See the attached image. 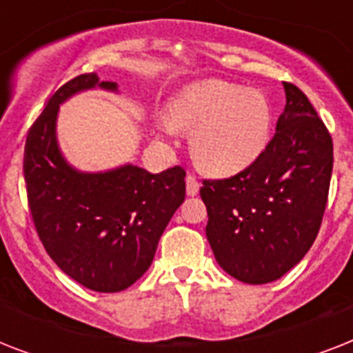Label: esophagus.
Listing matches in <instances>:
<instances>
[{
	"label": "esophagus",
	"instance_id": "obj_1",
	"mask_svg": "<svg viewBox=\"0 0 353 353\" xmlns=\"http://www.w3.org/2000/svg\"><path fill=\"white\" fill-rule=\"evenodd\" d=\"M198 192H199L198 177L192 176V174H188L187 176V194L188 196H196Z\"/></svg>",
	"mask_w": 353,
	"mask_h": 353
}]
</instances>
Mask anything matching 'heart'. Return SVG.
Here are the masks:
<instances>
[{
  "mask_svg": "<svg viewBox=\"0 0 353 353\" xmlns=\"http://www.w3.org/2000/svg\"><path fill=\"white\" fill-rule=\"evenodd\" d=\"M168 122L192 132L196 163L216 176L245 170L262 155L271 135V108L260 91L205 80L185 88L168 106Z\"/></svg>",
  "mask_w": 353,
  "mask_h": 353,
  "instance_id": "obj_1",
  "label": "heart"
}]
</instances>
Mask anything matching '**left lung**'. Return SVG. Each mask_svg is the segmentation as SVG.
<instances>
[{
	"label": "left lung",
	"mask_w": 353,
	"mask_h": 353,
	"mask_svg": "<svg viewBox=\"0 0 353 353\" xmlns=\"http://www.w3.org/2000/svg\"><path fill=\"white\" fill-rule=\"evenodd\" d=\"M262 155L227 179H203L207 240L221 269L245 284H268L301 262L317 238L328 201L334 143L296 85Z\"/></svg>",
	"instance_id": "1"
}]
</instances>
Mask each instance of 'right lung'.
<instances>
[{
	"label": "right lung",
	"instance_id": "obj_1",
	"mask_svg": "<svg viewBox=\"0 0 353 353\" xmlns=\"http://www.w3.org/2000/svg\"><path fill=\"white\" fill-rule=\"evenodd\" d=\"M117 91L95 73L79 74L49 99L30 126L23 155L27 199L36 232L63 273L88 290L117 293L146 273L163 231L185 199L181 166L161 174L124 165L79 172L57 143L58 108L80 91Z\"/></svg>",
	"mask_w": 353,
	"mask_h": 353
}]
</instances>
